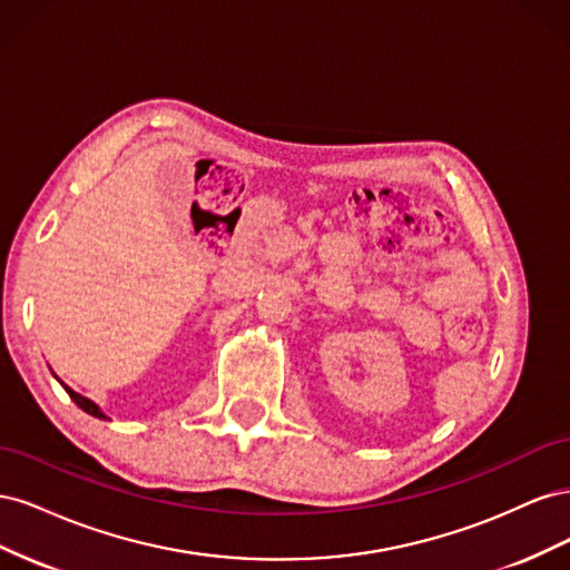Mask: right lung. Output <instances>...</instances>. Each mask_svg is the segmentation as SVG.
<instances>
[{
    "mask_svg": "<svg viewBox=\"0 0 570 570\" xmlns=\"http://www.w3.org/2000/svg\"><path fill=\"white\" fill-rule=\"evenodd\" d=\"M63 385V390L68 392V396H71V400L85 411V413H90V416H95V419H109L107 416V413L105 411H101L92 400H88V396H82L80 392H76V390H71V387H68L66 383H61Z\"/></svg>",
    "mask_w": 570,
    "mask_h": 570,
    "instance_id": "add662e5",
    "label": "right lung"
}]
</instances>
